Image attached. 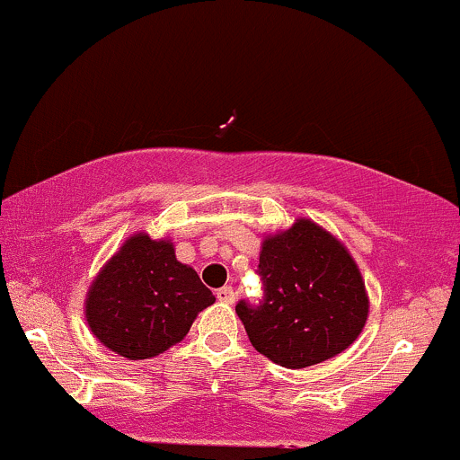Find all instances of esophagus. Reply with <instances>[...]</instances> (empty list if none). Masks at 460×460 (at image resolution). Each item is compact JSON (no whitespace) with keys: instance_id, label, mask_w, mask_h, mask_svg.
Instances as JSON below:
<instances>
[{"instance_id":"obj_1","label":"esophagus","mask_w":460,"mask_h":460,"mask_svg":"<svg viewBox=\"0 0 460 460\" xmlns=\"http://www.w3.org/2000/svg\"><path fill=\"white\" fill-rule=\"evenodd\" d=\"M216 296H218V301H222V304H234L235 290L231 286H222L216 290Z\"/></svg>"}]
</instances>
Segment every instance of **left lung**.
<instances>
[{
	"instance_id": "left-lung-1",
	"label": "left lung",
	"mask_w": 460,
	"mask_h": 460,
	"mask_svg": "<svg viewBox=\"0 0 460 460\" xmlns=\"http://www.w3.org/2000/svg\"><path fill=\"white\" fill-rule=\"evenodd\" d=\"M261 299L238 301L251 345L286 369L330 360L360 336L369 299L353 257L312 220L261 244Z\"/></svg>"
}]
</instances>
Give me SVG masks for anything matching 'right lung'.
<instances>
[{
    "mask_svg": "<svg viewBox=\"0 0 460 460\" xmlns=\"http://www.w3.org/2000/svg\"><path fill=\"white\" fill-rule=\"evenodd\" d=\"M214 301L196 270L176 260L172 242L137 234L91 284L87 323L109 349L144 360L183 341L196 314Z\"/></svg>",
    "mask_w": 460,
    "mask_h": 460,
    "instance_id": "add662e5",
    "label": "right lung"
}]
</instances>
